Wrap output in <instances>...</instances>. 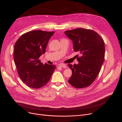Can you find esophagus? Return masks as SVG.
Returning a JSON list of instances; mask_svg holds the SVG:
<instances>
[{"mask_svg":"<svg viewBox=\"0 0 122 122\" xmlns=\"http://www.w3.org/2000/svg\"><path fill=\"white\" fill-rule=\"evenodd\" d=\"M59 66L64 68H67V66L65 64H61L59 65Z\"/></svg>","mask_w":122,"mask_h":122,"instance_id":"1","label":"esophagus"}]
</instances>
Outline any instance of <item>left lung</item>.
Returning <instances> with one entry per match:
<instances>
[{"label": "left lung", "mask_w": 122, "mask_h": 122, "mask_svg": "<svg viewBox=\"0 0 122 122\" xmlns=\"http://www.w3.org/2000/svg\"><path fill=\"white\" fill-rule=\"evenodd\" d=\"M65 34L72 41L74 51L80 55H76L78 64H68L72 71L68 82L77 88L87 87L97 78L104 62V41L97 32L89 29L77 28L66 30Z\"/></svg>", "instance_id": "1"}]
</instances>
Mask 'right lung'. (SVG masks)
Returning <instances> with one entry per match:
<instances>
[{
  "label": "right lung",
  "instance_id": "1",
  "mask_svg": "<svg viewBox=\"0 0 122 122\" xmlns=\"http://www.w3.org/2000/svg\"><path fill=\"white\" fill-rule=\"evenodd\" d=\"M54 31L35 30L22 35L16 42L14 59L18 75L30 87L40 88L49 81L56 66L41 62Z\"/></svg>",
  "mask_w": 122,
  "mask_h": 122
}]
</instances>
